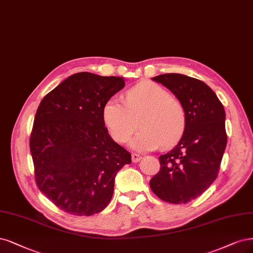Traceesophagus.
<instances>
[{
  "label": "esophagus",
  "instance_id": "34e87169",
  "mask_svg": "<svg viewBox=\"0 0 253 253\" xmlns=\"http://www.w3.org/2000/svg\"><path fill=\"white\" fill-rule=\"evenodd\" d=\"M140 159H141V156L140 155L132 154V161L133 162H138V161H140Z\"/></svg>",
  "mask_w": 253,
  "mask_h": 253
}]
</instances>
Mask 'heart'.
Masks as SVG:
<instances>
[{
	"instance_id": "1",
	"label": "heart",
	"mask_w": 253,
	"mask_h": 253,
	"mask_svg": "<svg viewBox=\"0 0 253 253\" xmlns=\"http://www.w3.org/2000/svg\"><path fill=\"white\" fill-rule=\"evenodd\" d=\"M125 102L111 98L104 103L102 116L112 137L125 143L139 125L141 129L130 142L133 149L153 151L179 141L186 126L183 104L155 83H142L126 94Z\"/></svg>"
}]
</instances>
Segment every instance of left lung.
<instances>
[{
	"mask_svg": "<svg viewBox=\"0 0 253 253\" xmlns=\"http://www.w3.org/2000/svg\"><path fill=\"white\" fill-rule=\"evenodd\" d=\"M167 86L183 104L186 126L173 149L159 157L160 170L151 179L153 193L171 204L188 203L216 179L227 144L225 110L202 81L178 73L153 78Z\"/></svg>",
	"mask_w": 253,
	"mask_h": 253,
	"instance_id": "left-lung-1",
	"label": "left lung"
}]
</instances>
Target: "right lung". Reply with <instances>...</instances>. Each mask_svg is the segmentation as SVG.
Segmentation results:
<instances>
[{
  "instance_id": "1",
  "label": "right lung",
  "mask_w": 253,
  "mask_h": 253,
  "mask_svg": "<svg viewBox=\"0 0 253 253\" xmlns=\"http://www.w3.org/2000/svg\"><path fill=\"white\" fill-rule=\"evenodd\" d=\"M125 86L123 77L71 75L38 108L30 153L39 189L59 210L92 215L110 203L117 171L132 156L104 126L102 109Z\"/></svg>"
}]
</instances>
